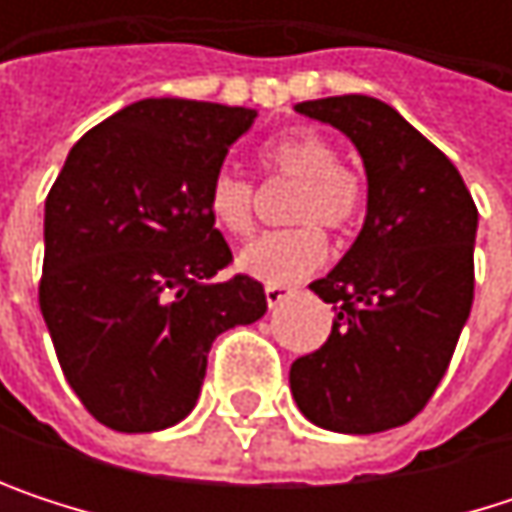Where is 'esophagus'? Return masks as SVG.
<instances>
[{
  "label": "esophagus",
  "mask_w": 512,
  "mask_h": 512,
  "mask_svg": "<svg viewBox=\"0 0 512 512\" xmlns=\"http://www.w3.org/2000/svg\"><path fill=\"white\" fill-rule=\"evenodd\" d=\"M263 293H266V302H269V308H275V305H281L287 296H293L296 290H293L290 284H266V287H263Z\"/></svg>",
  "instance_id": "34e87169"
}]
</instances>
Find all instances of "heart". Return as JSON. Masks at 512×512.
<instances>
[{"mask_svg":"<svg viewBox=\"0 0 512 512\" xmlns=\"http://www.w3.org/2000/svg\"><path fill=\"white\" fill-rule=\"evenodd\" d=\"M260 162L269 174L296 180L290 222L302 225L255 237L237 255V266L266 284H293L311 275L329 252L314 222L338 234L350 231L364 213V183L338 162L335 142L317 130H293L272 139L260 151ZM207 216L222 234L246 237L255 228L252 183L231 168L216 171L207 189Z\"/></svg>","mask_w":512,"mask_h":512,"instance_id":"heart-1","label":"heart"}]
</instances>
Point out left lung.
Wrapping results in <instances>:
<instances>
[{
    "label": "left lung",
    "instance_id": "left-lung-1",
    "mask_svg": "<svg viewBox=\"0 0 512 512\" xmlns=\"http://www.w3.org/2000/svg\"><path fill=\"white\" fill-rule=\"evenodd\" d=\"M361 154L367 216L341 263L311 284L335 308L329 341L290 364L299 412L332 433L412 421L439 388L474 299L477 207L457 165L397 109L344 94L296 106Z\"/></svg>",
    "mask_w": 512,
    "mask_h": 512
}]
</instances>
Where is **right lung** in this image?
I'll return each instance as SVG.
<instances>
[{
	"label": "right lung",
	"mask_w": 512,
	"mask_h": 512,
	"mask_svg": "<svg viewBox=\"0 0 512 512\" xmlns=\"http://www.w3.org/2000/svg\"><path fill=\"white\" fill-rule=\"evenodd\" d=\"M255 109L139 100L64 159L44 210L38 302L64 379L118 433L183 421L213 341L266 314L263 284L219 278L234 260L207 189Z\"/></svg>",
	"instance_id": "add662e5"
}]
</instances>
